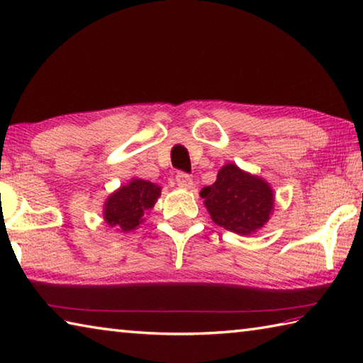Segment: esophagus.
I'll return each instance as SVG.
<instances>
[{
	"mask_svg": "<svg viewBox=\"0 0 363 363\" xmlns=\"http://www.w3.org/2000/svg\"><path fill=\"white\" fill-rule=\"evenodd\" d=\"M176 182H177V186H179L181 189H192L194 187L192 177H190L186 173H177L176 174Z\"/></svg>",
	"mask_w": 363,
	"mask_h": 363,
	"instance_id": "esophagus-1",
	"label": "esophagus"
}]
</instances>
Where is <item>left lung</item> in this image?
Listing matches in <instances>:
<instances>
[{
	"instance_id": "8db88e82",
	"label": "left lung",
	"mask_w": 363,
	"mask_h": 363,
	"mask_svg": "<svg viewBox=\"0 0 363 363\" xmlns=\"http://www.w3.org/2000/svg\"><path fill=\"white\" fill-rule=\"evenodd\" d=\"M200 195L214 223L242 236L265 225L274 206L269 184L233 163L223 164L216 182L204 187Z\"/></svg>"
}]
</instances>
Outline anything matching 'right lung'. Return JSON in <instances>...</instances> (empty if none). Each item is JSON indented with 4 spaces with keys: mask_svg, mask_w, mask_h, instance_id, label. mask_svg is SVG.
I'll use <instances>...</instances> for the list:
<instances>
[{
    "mask_svg": "<svg viewBox=\"0 0 363 363\" xmlns=\"http://www.w3.org/2000/svg\"><path fill=\"white\" fill-rule=\"evenodd\" d=\"M162 189L144 179H131L117 189L104 203V220L117 232H131L143 223L144 213L154 208Z\"/></svg>",
    "mask_w": 363,
    "mask_h": 363,
    "instance_id": "add662e5",
    "label": "right lung"
}]
</instances>
